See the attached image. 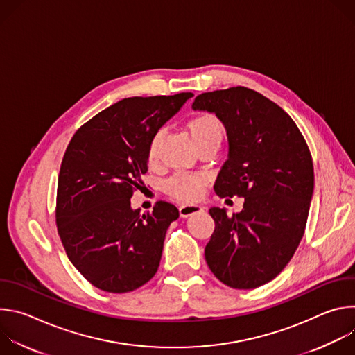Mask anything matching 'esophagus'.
I'll return each mask as SVG.
<instances>
[{"label": "esophagus", "instance_id": "esophagus-1", "mask_svg": "<svg viewBox=\"0 0 355 355\" xmlns=\"http://www.w3.org/2000/svg\"><path fill=\"white\" fill-rule=\"evenodd\" d=\"M202 211H204V207L198 205V204H185V205L180 207L181 218H188V216H191L193 214H199Z\"/></svg>", "mask_w": 355, "mask_h": 355}]
</instances>
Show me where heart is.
Here are the masks:
<instances>
[{
    "instance_id": "b5f03b06",
    "label": "heart",
    "mask_w": 355,
    "mask_h": 355,
    "mask_svg": "<svg viewBox=\"0 0 355 355\" xmlns=\"http://www.w3.org/2000/svg\"><path fill=\"white\" fill-rule=\"evenodd\" d=\"M187 128L191 135V139L193 140L198 148L208 146L211 143L222 141L223 139L222 126L214 115L205 114V115L195 116L188 122ZM162 135H163L162 130L156 132L148 143L147 157L150 162H153L157 157ZM204 182H205V178L199 174L178 173L166 182V191L178 199L189 200L199 196L200 188L204 185Z\"/></svg>"
}]
</instances>
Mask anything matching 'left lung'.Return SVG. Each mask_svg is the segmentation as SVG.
Masks as SVG:
<instances>
[{
    "label": "left lung",
    "instance_id": "8db88e82",
    "mask_svg": "<svg viewBox=\"0 0 355 355\" xmlns=\"http://www.w3.org/2000/svg\"><path fill=\"white\" fill-rule=\"evenodd\" d=\"M192 110L215 114L226 129L227 160L215 192L244 198L232 218L209 209L215 230L207 263L230 288L261 286L285 268L305 232L315 187L309 147L292 118L254 89L204 92Z\"/></svg>",
    "mask_w": 355,
    "mask_h": 355
}]
</instances>
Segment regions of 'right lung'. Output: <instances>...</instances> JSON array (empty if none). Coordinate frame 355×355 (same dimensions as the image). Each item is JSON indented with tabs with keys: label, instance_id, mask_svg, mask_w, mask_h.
I'll return each mask as SVG.
<instances>
[{
	"label": "right lung",
	"instance_id": "1",
	"mask_svg": "<svg viewBox=\"0 0 355 355\" xmlns=\"http://www.w3.org/2000/svg\"><path fill=\"white\" fill-rule=\"evenodd\" d=\"M193 96H133L83 125L64 153L56 222L71 264L94 286L123 293L155 277L166 233L178 209L160 200L153 212L132 209L130 198L147 171L156 132Z\"/></svg>",
	"mask_w": 355,
	"mask_h": 355
}]
</instances>
